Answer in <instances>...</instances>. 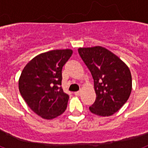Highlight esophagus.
<instances>
[{
    "instance_id": "1",
    "label": "esophagus",
    "mask_w": 148,
    "mask_h": 148,
    "mask_svg": "<svg viewBox=\"0 0 148 148\" xmlns=\"http://www.w3.org/2000/svg\"><path fill=\"white\" fill-rule=\"evenodd\" d=\"M81 92H82L81 91H77V92H74V94H75V95H78H78H81Z\"/></svg>"
}]
</instances>
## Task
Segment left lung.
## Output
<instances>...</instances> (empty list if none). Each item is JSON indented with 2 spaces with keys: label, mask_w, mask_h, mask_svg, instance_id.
Here are the masks:
<instances>
[{
  "label": "left lung",
  "mask_w": 148,
  "mask_h": 148,
  "mask_svg": "<svg viewBox=\"0 0 148 148\" xmlns=\"http://www.w3.org/2000/svg\"><path fill=\"white\" fill-rule=\"evenodd\" d=\"M78 51L94 80L96 99L89 108L90 112L100 116H112L131 93L130 69L118 56L100 46L79 48Z\"/></svg>",
  "instance_id": "obj_1"
}]
</instances>
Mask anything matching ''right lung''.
<instances>
[{
  "label": "right lung",
  "mask_w": 148,
  "mask_h": 148,
  "mask_svg": "<svg viewBox=\"0 0 148 148\" xmlns=\"http://www.w3.org/2000/svg\"><path fill=\"white\" fill-rule=\"evenodd\" d=\"M73 50L56 49L35 56L23 68L18 81L21 95L33 112L53 119L66 109L69 95L61 87L62 68Z\"/></svg>",
  "instance_id": "add662e5"
}]
</instances>
